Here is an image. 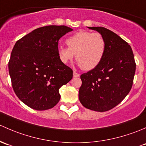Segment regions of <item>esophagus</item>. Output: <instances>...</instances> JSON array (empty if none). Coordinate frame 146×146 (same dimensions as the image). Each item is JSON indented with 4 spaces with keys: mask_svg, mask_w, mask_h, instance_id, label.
Listing matches in <instances>:
<instances>
[{
    "mask_svg": "<svg viewBox=\"0 0 146 146\" xmlns=\"http://www.w3.org/2000/svg\"><path fill=\"white\" fill-rule=\"evenodd\" d=\"M79 76H80V74H79V73L76 72H73V76H74V77H79Z\"/></svg>",
    "mask_w": 146,
    "mask_h": 146,
    "instance_id": "34e87169",
    "label": "esophagus"
}]
</instances>
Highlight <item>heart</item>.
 Here are the masks:
<instances>
[{"label": "heart", "instance_id": "1", "mask_svg": "<svg viewBox=\"0 0 146 146\" xmlns=\"http://www.w3.org/2000/svg\"><path fill=\"white\" fill-rule=\"evenodd\" d=\"M68 48L59 46L58 55L61 62L67 64L76 54L78 64L84 70L96 68L103 60L106 50V41L99 32L80 31L66 40Z\"/></svg>", "mask_w": 146, "mask_h": 146}]
</instances>
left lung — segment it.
<instances>
[{"mask_svg":"<svg viewBox=\"0 0 146 146\" xmlns=\"http://www.w3.org/2000/svg\"><path fill=\"white\" fill-rule=\"evenodd\" d=\"M103 36L106 50L101 62L81 75L79 98L85 108L106 112L119 104L133 85L136 62L129 43L102 27H88Z\"/></svg>","mask_w":146,"mask_h":146,"instance_id":"left-lung-1","label":"left lung"}]
</instances>
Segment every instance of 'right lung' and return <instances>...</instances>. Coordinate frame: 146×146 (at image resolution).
<instances>
[{
    "mask_svg": "<svg viewBox=\"0 0 146 146\" xmlns=\"http://www.w3.org/2000/svg\"><path fill=\"white\" fill-rule=\"evenodd\" d=\"M72 31L66 26L36 29L16 42L8 62L15 93L21 101L36 110L53 108L60 99L59 89L73 76L61 62L58 41Z\"/></svg>",
    "mask_w": 146,
    "mask_h": 146,
    "instance_id": "obj_1",
    "label": "right lung"
}]
</instances>
